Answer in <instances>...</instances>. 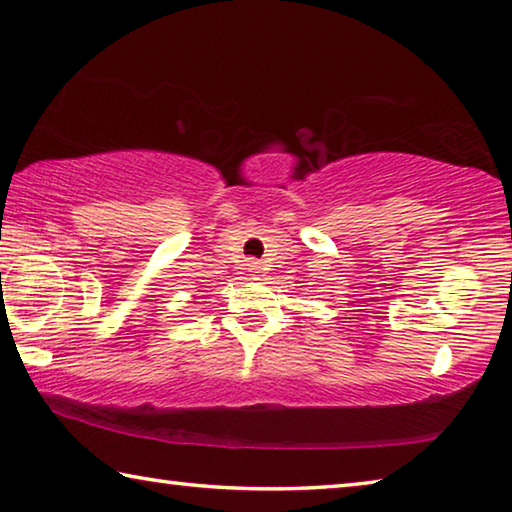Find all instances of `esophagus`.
<instances>
[{
	"instance_id": "1",
	"label": "esophagus",
	"mask_w": 512,
	"mask_h": 512,
	"mask_svg": "<svg viewBox=\"0 0 512 512\" xmlns=\"http://www.w3.org/2000/svg\"><path fill=\"white\" fill-rule=\"evenodd\" d=\"M248 271H257V262H248Z\"/></svg>"
}]
</instances>
